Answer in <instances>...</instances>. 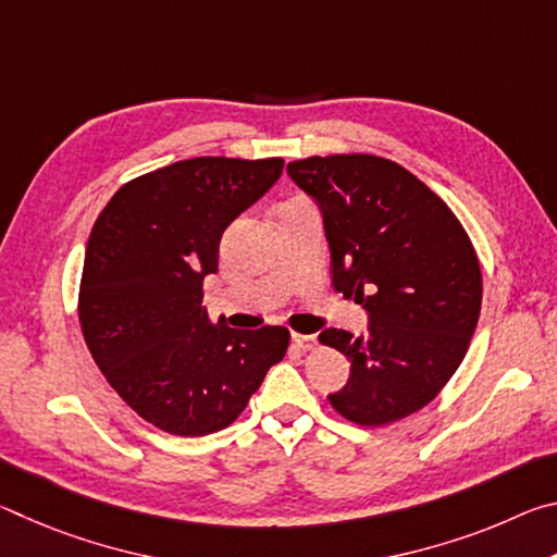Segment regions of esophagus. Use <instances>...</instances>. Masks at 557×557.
Returning a JSON list of instances; mask_svg holds the SVG:
<instances>
[{
  "label": "esophagus",
  "instance_id": "esophagus-1",
  "mask_svg": "<svg viewBox=\"0 0 557 557\" xmlns=\"http://www.w3.org/2000/svg\"><path fill=\"white\" fill-rule=\"evenodd\" d=\"M292 344H295L299 351H314L317 338L309 336V334H292Z\"/></svg>",
  "mask_w": 557,
  "mask_h": 557
}]
</instances>
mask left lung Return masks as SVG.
<instances>
[{"mask_svg": "<svg viewBox=\"0 0 557 557\" xmlns=\"http://www.w3.org/2000/svg\"><path fill=\"white\" fill-rule=\"evenodd\" d=\"M287 174L322 213L332 285L369 314L356 336L324 329L351 375L329 395L358 425H388L435 398L459 369L482 309L469 235L435 191L391 159L309 157Z\"/></svg>", "mask_w": 557, "mask_h": 557, "instance_id": "left-lung-1", "label": "left lung"}]
</instances>
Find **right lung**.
I'll return each instance as SVG.
<instances>
[{
    "mask_svg": "<svg viewBox=\"0 0 557 557\" xmlns=\"http://www.w3.org/2000/svg\"><path fill=\"white\" fill-rule=\"evenodd\" d=\"M282 166L277 157L186 159L122 186L92 225L83 336L120 398L159 430L201 437L228 428L287 351L285 326L231 329L201 307L223 231Z\"/></svg>",
    "mask_w": 557,
    "mask_h": 557,
    "instance_id": "1",
    "label": "right lung"
}]
</instances>
